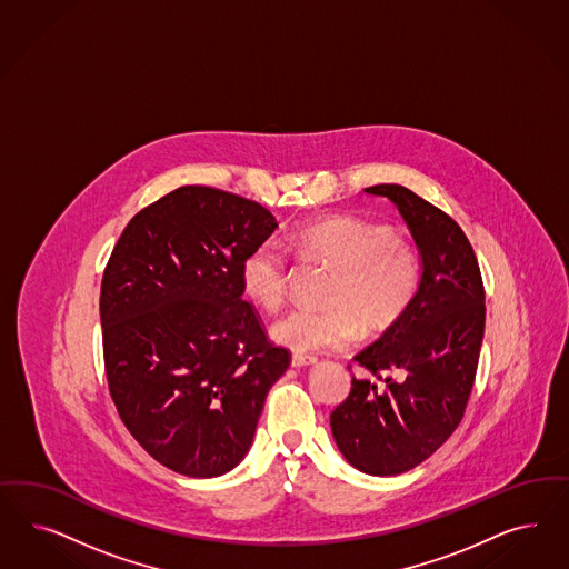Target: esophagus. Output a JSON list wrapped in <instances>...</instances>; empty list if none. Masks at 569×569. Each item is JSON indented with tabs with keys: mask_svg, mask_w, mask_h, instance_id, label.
I'll return each mask as SVG.
<instances>
[{
	"mask_svg": "<svg viewBox=\"0 0 569 569\" xmlns=\"http://www.w3.org/2000/svg\"><path fill=\"white\" fill-rule=\"evenodd\" d=\"M318 362V358L316 356H308V353H293L291 356V367L301 368V367H312Z\"/></svg>",
	"mask_w": 569,
	"mask_h": 569,
	"instance_id": "1",
	"label": "esophagus"
}]
</instances>
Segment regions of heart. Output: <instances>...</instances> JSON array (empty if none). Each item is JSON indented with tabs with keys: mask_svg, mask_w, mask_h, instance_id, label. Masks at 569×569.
<instances>
[{
	"mask_svg": "<svg viewBox=\"0 0 569 569\" xmlns=\"http://www.w3.org/2000/svg\"><path fill=\"white\" fill-rule=\"evenodd\" d=\"M291 244L312 261L335 268L327 308L299 306L270 327L278 346L293 351L341 348L365 332L400 320L421 282V259L386 223L330 216L301 223ZM240 287L263 310H276L289 289V261L276 240L256 244L240 261Z\"/></svg>",
	"mask_w": 569,
	"mask_h": 569,
	"instance_id": "obj_1",
	"label": "heart"
}]
</instances>
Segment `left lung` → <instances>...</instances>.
Listing matches in <instances>:
<instances>
[{"label":"left lung","mask_w":569,"mask_h":569,"mask_svg":"<svg viewBox=\"0 0 569 569\" xmlns=\"http://www.w3.org/2000/svg\"><path fill=\"white\" fill-rule=\"evenodd\" d=\"M365 192L398 207L421 256V282L400 320L353 356L383 386L353 377L330 429L351 467L398 476L429 459L459 427L476 381L486 293L457 221L400 183Z\"/></svg>","instance_id":"8db88e82"}]
</instances>
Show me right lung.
<instances>
[{
    "instance_id": "right-lung-1",
    "label": "right lung",
    "mask_w": 569,
    "mask_h": 569,
    "mask_svg": "<svg viewBox=\"0 0 569 569\" xmlns=\"http://www.w3.org/2000/svg\"><path fill=\"white\" fill-rule=\"evenodd\" d=\"M276 228L259 202L182 186L136 213L110 253L100 289L110 398L176 473L232 471L291 365L240 287V261Z\"/></svg>"
}]
</instances>
